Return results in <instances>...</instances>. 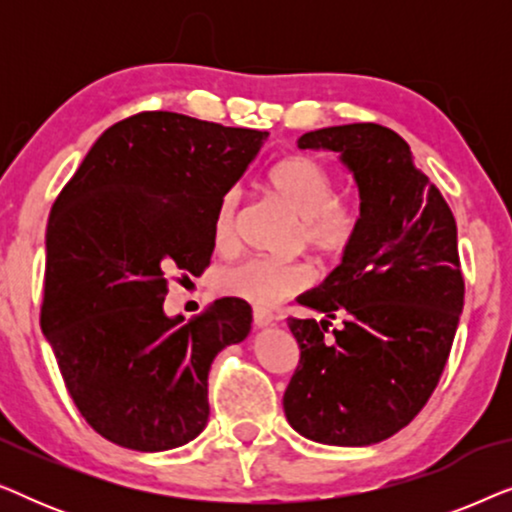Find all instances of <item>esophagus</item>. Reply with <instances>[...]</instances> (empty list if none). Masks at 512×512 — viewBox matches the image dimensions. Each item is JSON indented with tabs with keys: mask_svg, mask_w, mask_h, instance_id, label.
<instances>
[{
	"mask_svg": "<svg viewBox=\"0 0 512 512\" xmlns=\"http://www.w3.org/2000/svg\"><path fill=\"white\" fill-rule=\"evenodd\" d=\"M272 321H275V317H272L270 312H265V310H254V326L256 328H265V326H270Z\"/></svg>",
	"mask_w": 512,
	"mask_h": 512,
	"instance_id": "34e87169",
	"label": "esophagus"
}]
</instances>
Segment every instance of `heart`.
<instances>
[{
  "label": "heart",
  "mask_w": 512,
  "mask_h": 512,
  "mask_svg": "<svg viewBox=\"0 0 512 512\" xmlns=\"http://www.w3.org/2000/svg\"><path fill=\"white\" fill-rule=\"evenodd\" d=\"M268 188L298 219V242L317 256H338L347 247L354 219L335 202L331 172L312 156H286L268 172ZM240 191L230 188L219 198L212 216V240L226 251L235 244V221ZM312 282V272L300 261L244 258L221 270L216 289L247 300L256 307H275Z\"/></svg>",
  "instance_id": "b5f03b06"
}]
</instances>
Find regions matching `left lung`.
Instances as JSON below:
<instances>
[{
  "mask_svg": "<svg viewBox=\"0 0 512 512\" xmlns=\"http://www.w3.org/2000/svg\"><path fill=\"white\" fill-rule=\"evenodd\" d=\"M298 149L340 158L359 219L338 268L298 296L324 319H286L300 361L284 415L314 443L373 445L408 426L443 375L464 307L457 223L394 130L333 125L305 132ZM335 316L343 326L326 339Z\"/></svg>",
  "mask_w": 512,
  "mask_h": 512,
  "instance_id": "8db88e82",
  "label": "left lung"
}]
</instances>
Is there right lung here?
I'll list each match as a JSON object with an SVG mask.
<instances>
[{
  "label": "right lung",
  "instance_id": "obj_1",
  "mask_svg": "<svg viewBox=\"0 0 512 512\" xmlns=\"http://www.w3.org/2000/svg\"><path fill=\"white\" fill-rule=\"evenodd\" d=\"M268 132L144 111L104 130L53 202L41 333L69 396L111 443L163 452L200 436L216 354L251 331V307L219 298L170 317L167 275H200L212 216Z\"/></svg>",
  "mask_w": 512,
  "mask_h": 512
}]
</instances>
